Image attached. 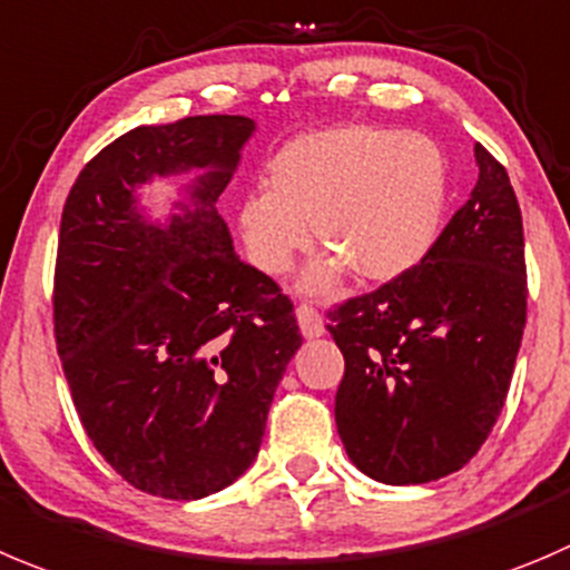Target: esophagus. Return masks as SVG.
I'll return each instance as SVG.
<instances>
[{
	"label": "esophagus",
	"mask_w": 570,
	"mask_h": 570,
	"mask_svg": "<svg viewBox=\"0 0 570 570\" xmlns=\"http://www.w3.org/2000/svg\"><path fill=\"white\" fill-rule=\"evenodd\" d=\"M296 322H299V330L305 338H318V335H324V318L318 316L313 307H296Z\"/></svg>",
	"instance_id": "esophagus-1"
}]
</instances>
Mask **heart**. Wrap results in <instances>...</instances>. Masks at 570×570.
<instances>
[{
	"mask_svg": "<svg viewBox=\"0 0 570 570\" xmlns=\"http://www.w3.org/2000/svg\"><path fill=\"white\" fill-rule=\"evenodd\" d=\"M265 181L237 200V235L263 274L279 276L313 226L327 254L302 271V294H330L346 271L361 285L403 279L436 246L451 195L436 142L372 122L299 134L271 156Z\"/></svg>",
	"mask_w": 570,
	"mask_h": 570,
	"instance_id": "heart-1",
	"label": "heart"
}]
</instances>
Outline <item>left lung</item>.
Masks as SVG:
<instances>
[{
	"label": "left lung",
	"mask_w": 570,
	"mask_h": 570,
	"mask_svg": "<svg viewBox=\"0 0 570 570\" xmlns=\"http://www.w3.org/2000/svg\"><path fill=\"white\" fill-rule=\"evenodd\" d=\"M479 181L403 279L344 302L335 425L361 473L392 487L462 470L507 400L525 324L523 220L507 170L475 145Z\"/></svg>",
	"instance_id": "obj_1"
}]
</instances>
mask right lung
I'll return each instance as SVG.
<instances>
[{"mask_svg":"<svg viewBox=\"0 0 570 570\" xmlns=\"http://www.w3.org/2000/svg\"><path fill=\"white\" fill-rule=\"evenodd\" d=\"M257 122L139 126L80 170L61 215L56 341L86 433L128 484L198 501L257 459L302 346L294 305L235 254L218 195ZM189 175L153 215L144 187Z\"/></svg>","mask_w":570,"mask_h":570,"instance_id":"obj_1","label":"right lung"}]
</instances>
